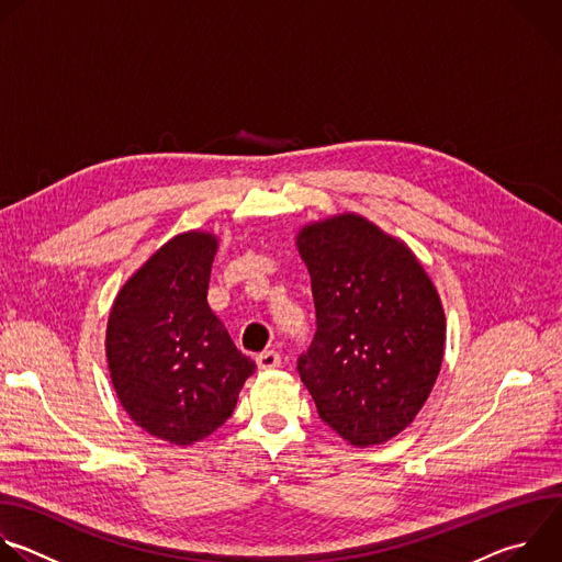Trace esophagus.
<instances>
[{
    "mask_svg": "<svg viewBox=\"0 0 562 562\" xmlns=\"http://www.w3.org/2000/svg\"><path fill=\"white\" fill-rule=\"evenodd\" d=\"M256 362H258V367H260L262 371H269V369H278V367L282 364V358H280L278 351L269 349V351H262V353L256 358Z\"/></svg>",
    "mask_w": 562,
    "mask_h": 562,
    "instance_id": "obj_1",
    "label": "esophagus"
}]
</instances>
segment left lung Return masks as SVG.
Segmentation results:
<instances>
[{"instance_id":"8db88e82","label":"left lung","mask_w":562,"mask_h":562,"mask_svg":"<svg viewBox=\"0 0 562 562\" xmlns=\"http://www.w3.org/2000/svg\"><path fill=\"white\" fill-rule=\"evenodd\" d=\"M297 247L315 304L297 373L345 440L384 442L412 425L440 373V297L416 256L360 215L302 228Z\"/></svg>"}]
</instances>
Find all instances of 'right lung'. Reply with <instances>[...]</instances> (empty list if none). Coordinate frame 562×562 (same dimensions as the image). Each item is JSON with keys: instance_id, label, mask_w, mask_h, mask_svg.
Listing matches in <instances>:
<instances>
[{"instance_id": "right-lung-1", "label": "right lung", "mask_w": 562, "mask_h": 562, "mask_svg": "<svg viewBox=\"0 0 562 562\" xmlns=\"http://www.w3.org/2000/svg\"><path fill=\"white\" fill-rule=\"evenodd\" d=\"M215 237L184 233L115 297L106 358L126 414L150 436L191 445L222 427L256 362L206 302Z\"/></svg>"}]
</instances>
